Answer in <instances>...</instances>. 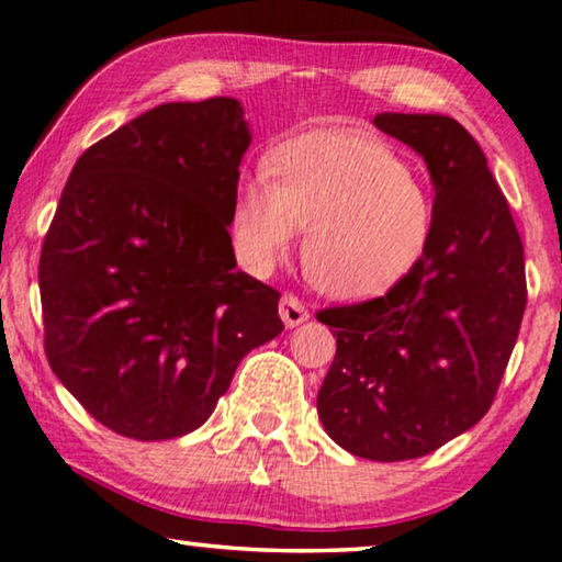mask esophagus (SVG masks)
<instances>
[{
	"mask_svg": "<svg viewBox=\"0 0 562 562\" xmlns=\"http://www.w3.org/2000/svg\"><path fill=\"white\" fill-rule=\"evenodd\" d=\"M280 317L284 321V325H288V328H295V325L307 321L310 313L295 295L284 292V295L280 297Z\"/></svg>",
	"mask_w": 562,
	"mask_h": 562,
	"instance_id": "obj_1",
	"label": "esophagus"
}]
</instances>
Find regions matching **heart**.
I'll return each mask as SVG.
<instances>
[{
  "label": "heart",
  "instance_id": "obj_1",
  "mask_svg": "<svg viewBox=\"0 0 562 562\" xmlns=\"http://www.w3.org/2000/svg\"><path fill=\"white\" fill-rule=\"evenodd\" d=\"M272 173L239 183L232 206L237 252L270 272L307 227L303 265L333 297H373L422 262L434 201L422 173L396 150L348 131H315L282 144Z\"/></svg>",
  "mask_w": 562,
  "mask_h": 562
}]
</instances>
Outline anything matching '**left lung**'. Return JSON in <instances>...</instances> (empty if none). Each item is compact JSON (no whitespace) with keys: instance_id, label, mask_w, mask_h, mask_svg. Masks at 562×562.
<instances>
[{"instance_id":"left-lung-1","label":"left lung","mask_w":562,"mask_h":562,"mask_svg":"<svg viewBox=\"0 0 562 562\" xmlns=\"http://www.w3.org/2000/svg\"><path fill=\"white\" fill-rule=\"evenodd\" d=\"M434 181L431 241L386 295L325 307L335 358L317 416L373 462L431 454L490 412L527 305L520 232L487 158L449 115L381 113Z\"/></svg>"}]
</instances>
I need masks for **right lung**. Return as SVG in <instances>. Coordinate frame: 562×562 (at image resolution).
Here are the masks:
<instances>
[{
  "mask_svg": "<svg viewBox=\"0 0 562 562\" xmlns=\"http://www.w3.org/2000/svg\"><path fill=\"white\" fill-rule=\"evenodd\" d=\"M249 148L234 98L164 103L90 146L40 255L45 356L108 429L176 439L282 333L280 292L237 272L229 224Z\"/></svg>",
  "mask_w": 562,
  "mask_h": 562,
  "instance_id": "obj_1",
  "label": "right lung"
}]
</instances>
